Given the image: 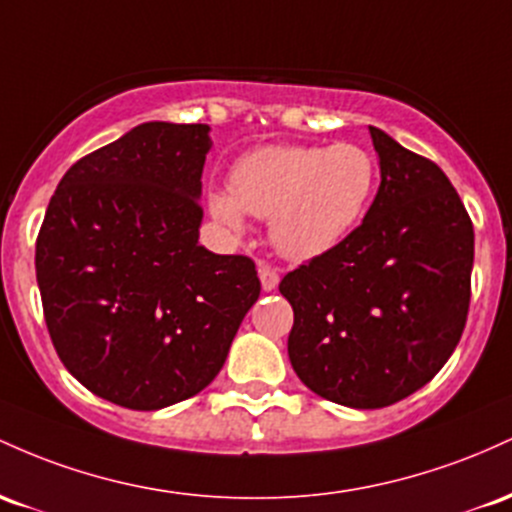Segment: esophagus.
Returning a JSON list of instances; mask_svg holds the SVG:
<instances>
[{"label": "esophagus", "mask_w": 512, "mask_h": 512, "mask_svg": "<svg viewBox=\"0 0 512 512\" xmlns=\"http://www.w3.org/2000/svg\"><path fill=\"white\" fill-rule=\"evenodd\" d=\"M258 278H261V287L266 292L275 290V287H278V283H280L278 271H275V268H271V266H266V263H261V266H258Z\"/></svg>", "instance_id": "esophagus-1"}]
</instances>
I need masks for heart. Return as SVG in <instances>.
<instances>
[{"label": "heart", "instance_id": "1", "mask_svg": "<svg viewBox=\"0 0 512 512\" xmlns=\"http://www.w3.org/2000/svg\"><path fill=\"white\" fill-rule=\"evenodd\" d=\"M375 186L377 162L360 145H263L232 164L229 193L208 191V210L232 234L246 229L244 211L268 220L280 256L312 261L355 232Z\"/></svg>", "mask_w": 512, "mask_h": 512}]
</instances>
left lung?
<instances>
[{"instance_id": "left-lung-1", "label": "left lung", "mask_w": 512, "mask_h": 512, "mask_svg": "<svg viewBox=\"0 0 512 512\" xmlns=\"http://www.w3.org/2000/svg\"><path fill=\"white\" fill-rule=\"evenodd\" d=\"M380 188L363 225L280 280L297 377L333 404L382 409L440 372L467 321L474 227L438 164L372 128Z\"/></svg>"}]
</instances>
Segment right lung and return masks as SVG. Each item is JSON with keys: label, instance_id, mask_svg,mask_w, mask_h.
I'll return each instance as SVG.
<instances>
[{"label": "right lung", "instance_id": "right-lung-1", "mask_svg": "<svg viewBox=\"0 0 512 512\" xmlns=\"http://www.w3.org/2000/svg\"><path fill=\"white\" fill-rule=\"evenodd\" d=\"M210 147V125H137L70 166L40 227L36 275L57 355L125 409L203 392L261 295L251 258L198 244Z\"/></svg>", "mask_w": 512, "mask_h": 512}]
</instances>
